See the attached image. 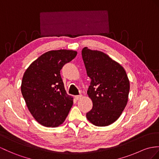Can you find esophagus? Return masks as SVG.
I'll return each instance as SVG.
<instances>
[{
	"label": "esophagus",
	"mask_w": 159,
	"mask_h": 159,
	"mask_svg": "<svg viewBox=\"0 0 159 159\" xmlns=\"http://www.w3.org/2000/svg\"><path fill=\"white\" fill-rule=\"evenodd\" d=\"M81 97H82V96H81V95H77V96H75V99H76V100H79V99H80V98H81Z\"/></svg>",
	"instance_id": "esophagus-1"
}]
</instances>
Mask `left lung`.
Segmentation results:
<instances>
[{
  "instance_id": "1",
  "label": "left lung",
  "mask_w": 159,
  "mask_h": 159,
  "mask_svg": "<svg viewBox=\"0 0 159 159\" xmlns=\"http://www.w3.org/2000/svg\"><path fill=\"white\" fill-rule=\"evenodd\" d=\"M82 55L91 79L88 90L93 103L86 118L96 126H107L119 119L128 100L129 81L125 69L106 54L85 47Z\"/></svg>"
}]
</instances>
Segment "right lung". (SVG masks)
I'll return each instance as SVG.
<instances>
[{"label":"right lung","instance_id":"right-lung-1","mask_svg":"<svg viewBox=\"0 0 159 159\" xmlns=\"http://www.w3.org/2000/svg\"><path fill=\"white\" fill-rule=\"evenodd\" d=\"M76 55L74 50H50L34 61L24 73L23 97L31 114L42 125L58 127L67 117L73 98L65 91L60 73Z\"/></svg>","mask_w":159,"mask_h":159}]
</instances>
